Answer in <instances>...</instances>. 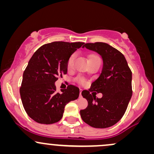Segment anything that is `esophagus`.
Listing matches in <instances>:
<instances>
[{
  "label": "esophagus",
  "mask_w": 154,
  "mask_h": 154,
  "mask_svg": "<svg viewBox=\"0 0 154 154\" xmlns=\"http://www.w3.org/2000/svg\"><path fill=\"white\" fill-rule=\"evenodd\" d=\"M80 97H82V90L80 91Z\"/></svg>",
  "instance_id": "obj_1"
}]
</instances>
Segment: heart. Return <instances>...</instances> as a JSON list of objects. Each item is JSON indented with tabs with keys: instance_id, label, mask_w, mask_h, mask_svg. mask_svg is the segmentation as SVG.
I'll return each mask as SVG.
<instances>
[{
	"instance_id": "b5f03b06",
	"label": "heart",
	"mask_w": 154,
	"mask_h": 154,
	"mask_svg": "<svg viewBox=\"0 0 154 154\" xmlns=\"http://www.w3.org/2000/svg\"><path fill=\"white\" fill-rule=\"evenodd\" d=\"M75 58H76L75 54H72V55L69 57L68 61H67V66H68L69 69H71L73 67L74 63V60H75ZM94 58H98V56H96V55H91L90 58H89V59ZM79 82H83V80L80 79V80H79Z\"/></svg>"
}]
</instances>
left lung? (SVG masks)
<instances>
[{"label": "left lung", "mask_w": 154, "mask_h": 154, "mask_svg": "<svg viewBox=\"0 0 154 154\" xmlns=\"http://www.w3.org/2000/svg\"><path fill=\"white\" fill-rule=\"evenodd\" d=\"M82 47L99 54L103 67L91 88L82 92L88 104L80 110L81 118L92 127H110L121 119L128 107L132 96V73L124 55L108 44L87 43ZM94 91L102 92L103 97L96 98Z\"/></svg>", "instance_id": "obj_1"}]
</instances>
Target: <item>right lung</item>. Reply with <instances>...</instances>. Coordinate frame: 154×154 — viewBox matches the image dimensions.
<instances>
[{
  "mask_svg": "<svg viewBox=\"0 0 154 154\" xmlns=\"http://www.w3.org/2000/svg\"><path fill=\"white\" fill-rule=\"evenodd\" d=\"M84 44L51 42L40 47L30 59L20 93L25 112L33 121L42 124L58 122L63 117L66 104L79 97L77 86L69 85L58 93L55 82L58 76L67 73L69 57Z\"/></svg>",
  "mask_w": 154,
  "mask_h": 154,
  "instance_id": "obj_1",
  "label": "right lung"
}]
</instances>
